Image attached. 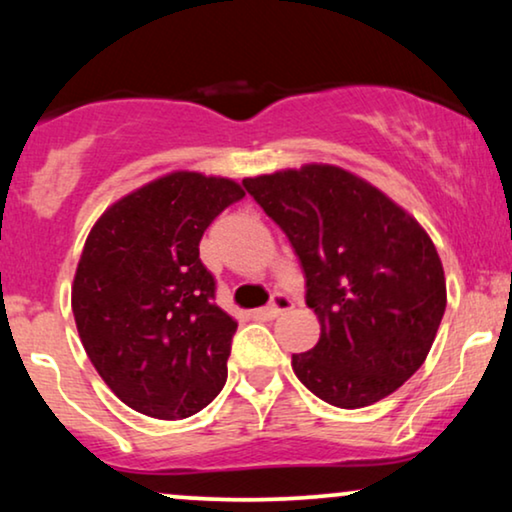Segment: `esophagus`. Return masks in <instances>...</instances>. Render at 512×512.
I'll list each match as a JSON object with an SVG mask.
<instances>
[{
	"mask_svg": "<svg viewBox=\"0 0 512 512\" xmlns=\"http://www.w3.org/2000/svg\"><path fill=\"white\" fill-rule=\"evenodd\" d=\"M291 307H293V300L289 296H284V293H275V296H272V303L265 307V314H268V317H279V314L289 312Z\"/></svg>",
	"mask_w": 512,
	"mask_h": 512,
	"instance_id": "esophagus-1",
	"label": "esophagus"
}]
</instances>
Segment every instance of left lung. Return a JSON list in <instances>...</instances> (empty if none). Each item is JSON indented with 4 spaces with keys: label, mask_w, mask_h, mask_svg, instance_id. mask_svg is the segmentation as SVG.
Instances as JSON below:
<instances>
[{
    "label": "left lung",
    "mask_w": 512,
    "mask_h": 512,
    "mask_svg": "<svg viewBox=\"0 0 512 512\" xmlns=\"http://www.w3.org/2000/svg\"><path fill=\"white\" fill-rule=\"evenodd\" d=\"M284 230L305 272L319 342L293 354L314 396L356 410L417 373L445 314L443 263L415 216L366 179L303 165L242 181Z\"/></svg>",
    "instance_id": "8db88e82"
}]
</instances>
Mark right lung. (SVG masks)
Segmentation results:
<instances>
[{"mask_svg": "<svg viewBox=\"0 0 512 512\" xmlns=\"http://www.w3.org/2000/svg\"><path fill=\"white\" fill-rule=\"evenodd\" d=\"M242 198L233 179L170 172L116 200L83 244L76 331L107 387L146 417H191L226 384L237 321L214 303L200 240Z\"/></svg>", "mask_w": 512, "mask_h": 512, "instance_id": "add662e5", "label": "right lung"}]
</instances>
